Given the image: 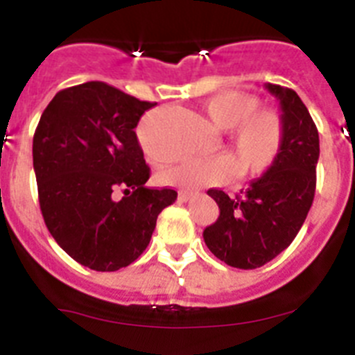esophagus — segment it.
Segmentation results:
<instances>
[{"mask_svg":"<svg viewBox=\"0 0 355 355\" xmlns=\"http://www.w3.org/2000/svg\"><path fill=\"white\" fill-rule=\"evenodd\" d=\"M196 196V193H192V192H180V196H178V199L181 200V202H187L188 199H192V197Z\"/></svg>","mask_w":355,"mask_h":355,"instance_id":"34e87169","label":"esophagus"}]
</instances>
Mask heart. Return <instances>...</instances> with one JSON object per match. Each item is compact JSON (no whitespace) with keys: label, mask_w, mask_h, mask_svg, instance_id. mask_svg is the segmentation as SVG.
<instances>
[{"label":"heart","mask_w":355,"mask_h":355,"mask_svg":"<svg viewBox=\"0 0 355 355\" xmlns=\"http://www.w3.org/2000/svg\"><path fill=\"white\" fill-rule=\"evenodd\" d=\"M202 114L216 130L229 131L227 147L231 156L190 159L158 174L165 187L196 192L206 187H222L238 178H259L277 162L284 144L283 115L274 108H259L258 97L238 90L213 94L200 105ZM147 158L156 165L167 156L140 135Z\"/></svg>","instance_id":"obj_1"}]
</instances>
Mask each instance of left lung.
Instances as JSON below:
<instances>
[{
    "label": "left lung",
    "mask_w": 355,
    "mask_h": 355,
    "mask_svg": "<svg viewBox=\"0 0 355 355\" xmlns=\"http://www.w3.org/2000/svg\"><path fill=\"white\" fill-rule=\"evenodd\" d=\"M265 89L281 106L284 144L277 162L241 196L208 190L220 215L205 229L206 245L220 261L252 270L272 261L302 227L315 199L318 130L297 92L281 85Z\"/></svg>",
    "instance_id": "obj_1"
}]
</instances>
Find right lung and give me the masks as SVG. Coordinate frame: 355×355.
Returning <instances> with one entry per match:
<instances>
[{"label":"right lung","mask_w":355,"mask_h":355,"mask_svg":"<svg viewBox=\"0 0 355 355\" xmlns=\"http://www.w3.org/2000/svg\"><path fill=\"white\" fill-rule=\"evenodd\" d=\"M155 103L89 81L60 90L33 137L39 202L56 243L80 265L115 272L149 245L156 218L178 199L146 188L149 167L135 128ZM125 190L122 200L114 199Z\"/></svg>","instance_id":"add662e5"}]
</instances>
